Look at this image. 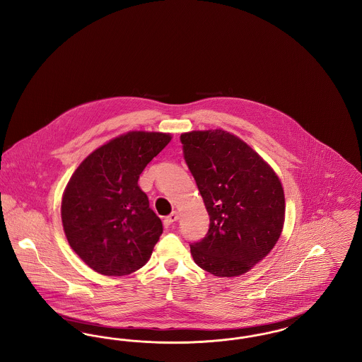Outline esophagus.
<instances>
[{"label": "esophagus", "mask_w": 362, "mask_h": 362, "mask_svg": "<svg viewBox=\"0 0 362 362\" xmlns=\"http://www.w3.org/2000/svg\"><path fill=\"white\" fill-rule=\"evenodd\" d=\"M177 220H179V213H177V211H173L170 216H167V217L164 218V226H165V228H171Z\"/></svg>", "instance_id": "esophagus-1"}]
</instances>
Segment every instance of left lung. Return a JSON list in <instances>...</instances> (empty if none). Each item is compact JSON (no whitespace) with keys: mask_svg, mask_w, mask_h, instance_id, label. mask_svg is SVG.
<instances>
[{"mask_svg":"<svg viewBox=\"0 0 362 362\" xmlns=\"http://www.w3.org/2000/svg\"><path fill=\"white\" fill-rule=\"evenodd\" d=\"M180 142L210 217L206 236L189 244L194 262L214 276H241L281 236L282 185L251 146L228 132H189Z\"/></svg>","mask_w":362,"mask_h":362,"instance_id":"obj_1","label":"left lung"}]
</instances>
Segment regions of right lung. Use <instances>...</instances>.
Wrapping results in <instances>:
<instances>
[{"instance_id": "obj_1", "label": "right lung", "mask_w": 362, "mask_h": 362, "mask_svg": "<svg viewBox=\"0 0 362 362\" xmlns=\"http://www.w3.org/2000/svg\"><path fill=\"white\" fill-rule=\"evenodd\" d=\"M171 134L129 132L86 157L70 177L61 205L74 252L103 276L130 274L152 255L163 233L138 179Z\"/></svg>"}]
</instances>
